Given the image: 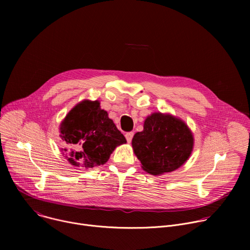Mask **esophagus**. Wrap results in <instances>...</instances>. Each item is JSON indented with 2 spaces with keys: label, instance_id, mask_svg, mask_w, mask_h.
I'll use <instances>...</instances> for the list:
<instances>
[{
  "label": "esophagus",
  "instance_id": "esophagus-1",
  "mask_svg": "<svg viewBox=\"0 0 250 250\" xmlns=\"http://www.w3.org/2000/svg\"><path fill=\"white\" fill-rule=\"evenodd\" d=\"M132 137H133V132H132V131H129V132H126V133H125V138H126L127 142H130L131 139H132Z\"/></svg>",
  "mask_w": 250,
  "mask_h": 250
}]
</instances>
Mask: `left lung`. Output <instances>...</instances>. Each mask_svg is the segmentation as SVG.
<instances>
[{"mask_svg":"<svg viewBox=\"0 0 250 250\" xmlns=\"http://www.w3.org/2000/svg\"><path fill=\"white\" fill-rule=\"evenodd\" d=\"M131 144L144 170L159 175L174 171L187 161L194 138L181 120L154 113L146 120L144 130L134 134Z\"/></svg>","mask_w":250,"mask_h":250,"instance_id":"obj_1","label":"left lung"}]
</instances>
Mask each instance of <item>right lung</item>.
I'll list each match as a JSON object with an SVG mask.
<instances>
[{
	"mask_svg": "<svg viewBox=\"0 0 250 250\" xmlns=\"http://www.w3.org/2000/svg\"><path fill=\"white\" fill-rule=\"evenodd\" d=\"M60 132L62 140L74 147L64 149L65 157L72 165L85 168L104 164L115 148L126 142L98 101L75 105L61 123Z\"/></svg>",
	"mask_w": 250,
	"mask_h": 250,
	"instance_id": "obj_1",
	"label": "right lung"
}]
</instances>
